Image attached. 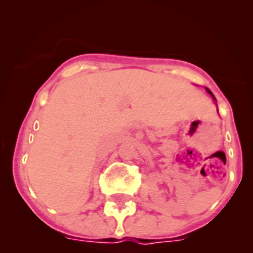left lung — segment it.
<instances>
[{
	"label": "left lung",
	"instance_id": "1",
	"mask_svg": "<svg viewBox=\"0 0 253 253\" xmlns=\"http://www.w3.org/2000/svg\"><path fill=\"white\" fill-rule=\"evenodd\" d=\"M206 90H207V93H209L211 97H212V100L215 101V102H216V98H215V96H213V94H212V92H211V90L209 89V88H206Z\"/></svg>",
	"mask_w": 253,
	"mask_h": 253
}]
</instances>
